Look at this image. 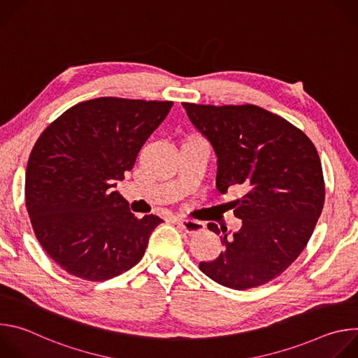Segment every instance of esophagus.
I'll return each instance as SVG.
<instances>
[{
    "instance_id": "esophagus-1",
    "label": "esophagus",
    "mask_w": 358,
    "mask_h": 358,
    "mask_svg": "<svg viewBox=\"0 0 358 358\" xmlns=\"http://www.w3.org/2000/svg\"><path fill=\"white\" fill-rule=\"evenodd\" d=\"M176 222L187 232V234H196L203 231V224L198 222V221H192V220H176Z\"/></svg>"
}]
</instances>
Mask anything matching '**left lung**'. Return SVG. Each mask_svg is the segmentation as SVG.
I'll return each mask as SVG.
<instances>
[{
  "instance_id": "obj_1",
  "label": "left lung",
  "mask_w": 358,
  "mask_h": 358,
  "mask_svg": "<svg viewBox=\"0 0 358 358\" xmlns=\"http://www.w3.org/2000/svg\"><path fill=\"white\" fill-rule=\"evenodd\" d=\"M218 157L217 188H242L231 202L242 228L232 236L214 222L225 250L199 269L245 290L282 275L308 245L324 206V178L312 140L286 119L255 105L182 103Z\"/></svg>"
}]
</instances>
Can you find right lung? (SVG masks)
I'll use <instances>...</instances> for the list:
<instances>
[{
  "instance_id": "right-lung-1",
  "label": "right lung",
  "mask_w": 358,
  "mask_h": 358,
  "mask_svg": "<svg viewBox=\"0 0 358 358\" xmlns=\"http://www.w3.org/2000/svg\"><path fill=\"white\" fill-rule=\"evenodd\" d=\"M171 108L170 100L90 99L64 112L36 140L25 206L38 242L72 276L103 282L141 261L163 220L137 218L113 187Z\"/></svg>"
}]
</instances>
